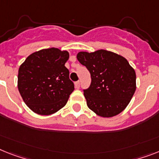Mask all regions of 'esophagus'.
<instances>
[{"instance_id":"34e87169","label":"esophagus","mask_w":159,"mask_h":159,"mask_svg":"<svg viewBox=\"0 0 159 159\" xmlns=\"http://www.w3.org/2000/svg\"><path fill=\"white\" fill-rule=\"evenodd\" d=\"M75 87L77 88V89H79V87H80V82H79V81H78V82H75Z\"/></svg>"}]
</instances>
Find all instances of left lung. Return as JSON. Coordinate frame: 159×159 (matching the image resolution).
Returning a JSON list of instances; mask_svg holds the SVG:
<instances>
[{
    "label": "left lung",
    "instance_id": "left-lung-1",
    "mask_svg": "<svg viewBox=\"0 0 159 159\" xmlns=\"http://www.w3.org/2000/svg\"><path fill=\"white\" fill-rule=\"evenodd\" d=\"M77 58L86 66L91 84L84 90L88 107L104 118L117 116L126 108L136 88V72L125 57L99 49L79 52Z\"/></svg>",
    "mask_w": 159,
    "mask_h": 159
}]
</instances>
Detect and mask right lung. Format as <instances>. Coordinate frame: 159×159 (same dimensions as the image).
Wrapping results in <instances>:
<instances>
[{
  "label": "right lung",
  "instance_id": "obj_1",
  "mask_svg": "<svg viewBox=\"0 0 159 159\" xmlns=\"http://www.w3.org/2000/svg\"><path fill=\"white\" fill-rule=\"evenodd\" d=\"M69 58L68 51L51 48L33 52L20 65L18 90L32 111L49 116L67 103L74 90L65 66Z\"/></svg>",
  "mask_w": 159,
  "mask_h": 159
}]
</instances>
